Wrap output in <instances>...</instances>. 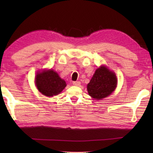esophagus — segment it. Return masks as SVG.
<instances>
[{"label": "esophagus", "mask_w": 153, "mask_h": 153, "mask_svg": "<svg viewBox=\"0 0 153 153\" xmlns=\"http://www.w3.org/2000/svg\"><path fill=\"white\" fill-rule=\"evenodd\" d=\"M80 82H74L73 85L75 86H79L80 85Z\"/></svg>", "instance_id": "34e87169"}]
</instances>
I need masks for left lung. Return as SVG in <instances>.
I'll return each mask as SVG.
<instances>
[{"instance_id": "left-lung-1", "label": "left lung", "mask_w": 153, "mask_h": 153, "mask_svg": "<svg viewBox=\"0 0 153 153\" xmlns=\"http://www.w3.org/2000/svg\"><path fill=\"white\" fill-rule=\"evenodd\" d=\"M116 85L115 74L105 66H101L95 71L90 82L87 84V91L93 99L100 100L110 95Z\"/></svg>"}]
</instances>
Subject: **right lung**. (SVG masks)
<instances>
[{"label":"right lung","instance_id":"add662e5","mask_svg":"<svg viewBox=\"0 0 153 153\" xmlns=\"http://www.w3.org/2000/svg\"><path fill=\"white\" fill-rule=\"evenodd\" d=\"M35 83L38 90L47 97L58 95L66 86V82L53 70L37 73Z\"/></svg>","mask_w":153,"mask_h":153}]
</instances>
